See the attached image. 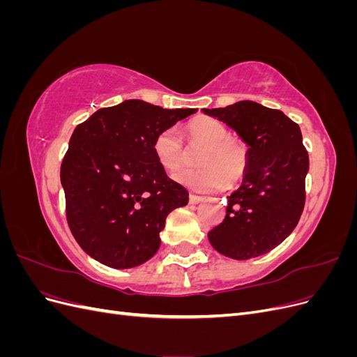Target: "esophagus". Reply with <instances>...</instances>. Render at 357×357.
I'll use <instances>...</instances> for the list:
<instances>
[{"mask_svg": "<svg viewBox=\"0 0 357 357\" xmlns=\"http://www.w3.org/2000/svg\"><path fill=\"white\" fill-rule=\"evenodd\" d=\"M201 201H204V197L195 195V193H190L189 195V204H199Z\"/></svg>", "mask_w": 357, "mask_h": 357, "instance_id": "obj_1", "label": "esophagus"}]
</instances>
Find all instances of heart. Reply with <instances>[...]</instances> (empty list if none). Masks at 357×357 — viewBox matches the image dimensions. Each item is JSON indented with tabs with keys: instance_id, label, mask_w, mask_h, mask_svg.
Returning <instances> with one entry per match:
<instances>
[{
	"instance_id": "1",
	"label": "heart",
	"mask_w": 357,
	"mask_h": 357,
	"mask_svg": "<svg viewBox=\"0 0 357 357\" xmlns=\"http://www.w3.org/2000/svg\"><path fill=\"white\" fill-rule=\"evenodd\" d=\"M186 142L192 152H198L197 169H178L190 162L189 150L183 146L174 128L160 131L153 142L159 164L180 185L197 192H215L226 185L241 181L248 169L250 152L241 138L232 137L229 129L213 117H198L186 126Z\"/></svg>"
}]
</instances>
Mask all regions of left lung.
I'll return each instance as SVG.
<instances>
[{"mask_svg":"<svg viewBox=\"0 0 357 357\" xmlns=\"http://www.w3.org/2000/svg\"><path fill=\"white\" fill-rule=\"evenodd\" d=\"M204 113L235 129L250 147L243 185L228 197L225 219L208 240L238 261L265 255L295 229L305 205L310 162L301 129L283 112L253 101Z\"/></svg>","mask_w":357,"mask_h":357,"instance_id":"left-lung-1","label":"left lung"}]
</instances>
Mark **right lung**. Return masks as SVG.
I'll list each match as a JSON object with an SVG mask.
<instances>
[{
  "label": "right lung",
  "instance_id": "add662e5",
  "mask_svg": "<svg viewBox=\"0 0 357 357\" xmlns=\"http://www.w3.org/2000/svg\"><path fill=\"white\" fill-rule=\"evenodd\" d=\"M193 113L128 100L75 126L61 165L67 222L98 262L132 268L158 252L167 215L186 205L189 193L167 176L153 142Z\"/></svg>",
  "mask_w": 357,
  "mask_h": 357
}]
</instances>
